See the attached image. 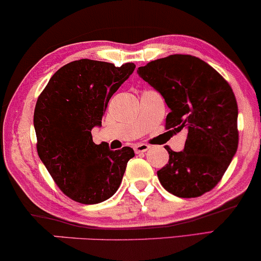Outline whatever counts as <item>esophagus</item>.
I'll return each instance as SVG.
<instances>
[{
	"instance_id": "esophagus-1",
	"label": "esophagus",
	"mask_w": 261,
	"mask_h": 261,
	"mask_svg": "<svg viewBox=\"0 0 261 261\" xmlns=\"http://www.w3.org/2000/svg\"><path fill=\"white\" fill-rule=\"evenodd\" d=\"M148 148H149V146L146 145V144H138V145L134 146L135 153H144V152L147 151Z\"/></svg>"
}]
</instances>
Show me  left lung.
I'll list each match as a JSON object with an SVG mask.
<instances>
[{"mask_svg":"<svg viewBox=\"0 0 261 261\" xmlns=\"http://www.w3.org/2000/svg\"><path fill=\"white\" fill-rule=\"evenodd\" d=\"M138 73L170 108L166 129L188 130L183 151L165 146L170 159L156 172L160 184L181 198L210 191L238 149V103L230 85L209 64L189 55L153 60Z\"/></svg>","mask_w":261,"mask_h":261,"instance_id":"8db88e82","label":"left lung"}]
</instances>
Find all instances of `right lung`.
Returning <instances> with one entry per match:
<instances>
[{"label":"right lung","instance_id":"1","mask_svg":"<svg viewBox=\"0 0 261 261\" xmlns=\"http://www.w3.org/2000/svg\"><path fill=\"white\" fill-rule=\"evenodd\" d=\"M135 69L80 59L57 71L38 97L34 110L39 158L60 190L82 204H96L119 189L130 147L110 151L96 145L91 129L102 126L112 96Z\"/></svg>","mask_w":261,"mask_h":261}]
</instances>
